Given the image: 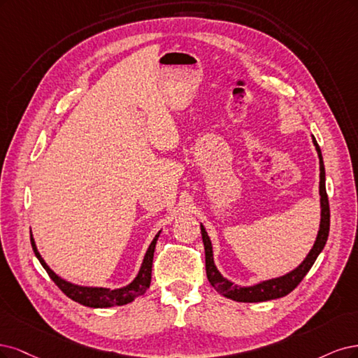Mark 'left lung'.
Here are the masks:
<instances>
[{
	"mask_svg": "<svg viewBox=\"0 0 358 358\" xmlns=\"http://www.w3.org/2000/svg\"><path fill=\"white\" fill-rule=\"evenodd\" d=\"M313 143L317 148L318 159H320L321 220H320V230H318L317 239L314 242V247L310 248L306 259L301 264H299L296 269H293L292 272H288L282 276H278V278L262 281V282H259L256 285H251V287H241V285L230 282L215 268L210 236H208V234H206L205 227L201 224V234H202V241H203V247H205L206 276H208V281L211 282V285L215 288V290L220 294H223L224 297L232 299V301H236V302H250L251 303V302L272 301V299L287 296L288 293L293 292L294 288L299 285V282L305 278V275L309 272L310 268H313V264L315 263L318 255L322 251V248H324L326 242H327V236H329V230H330V208H329V198H327V192H326V171H324V162H322L320 145L315 141L314 136H313Z\"/></svg>",
	"mask_w": 358,
	"mask_h": 358,
	"instance_id": "1",
	"label": "left lung"
}]
</instances>
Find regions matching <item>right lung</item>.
Wrapping results in <instances>:
<instances>
[{
	"label": "right lung",
	"mask_w": 358,
	"mask_h": 358,
	"mask_svg": "<svg viewBox=\"0 0 358 358\" xmlns=\"http://www.w3.org/2000/svg\"><path fill=\"white\" fill-rule=\"evenodd\" d=\"M159 235H160V232L155 236L152 244H150L145 256H144L141 268H140V272H138V275L135 276V280L126 287L114 288V290H111V288H103V287L76 285L73 282H68V281L62 280L61 276H57L48 266V263L43 260L32 235H31V245H32L34 252H36L37 259L40 260L41 266L45 269V272L49 273L52 281L57 287H59L68 297L73 299L74 302H78L80 305H85L89 308H111V306H120V305L129 303V302L135 301L138 296H141L147 292V288L150 287V282H152L153 256H155V248H156V242H157Z\"/></svg>",
	"instance_id": "1"
}]
</instances>
